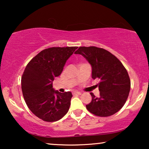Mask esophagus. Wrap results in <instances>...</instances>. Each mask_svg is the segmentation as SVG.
Wrapping results in <instances>:
<instances>
[{
	"label": "esophagus",
	"instance_id": "obj_1",
	"mask_svg": "<svg viewBox=\"0 0 149 149\" xmlns=\"http://www.w3.org/2000/svg\"><path fill=\"white\" fill-rule=\"evenodd\" d=\"M81 93L79 92V91H74V92L72 93L73 95H81Z\"/></svg>",
	"mask_w": 149,
	"mask_h": 149
}]
</instances>
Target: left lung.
Returning <instances> with one entry per match:
<instances>
[{
  "label": "left lung",
  "mask_w": 149,
  "mask_h": 149,
  "mask_svg": "<svg viewBox=\"0 0 149 149\" xmlns=\"http://www.w3.org/2000/svg\"><path fill=\"white\" fill-rule=\"evenodd\" d=\"M75 54L84 57L92 68L91 77L99 79L100 96L92 97L86 105L91 113L99 117H109L117 113L127 100L131 87L130 79L119 59L111 53L96 47H80Z\"/></svg>",
  "instance_id": "8db88e82"
}]
</instances>
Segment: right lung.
Here are the masks:
<instances>
[{"label":"right lung","mask_w":149,"mask_h":149,"mask_svg":"<svg viewBox=\"0 0 149 149\" xmlns=\"http://www.w3.org/2000/svg\"><path fill=\"white\" fill-rule=\"evenodd\" d=\"M77 49H45L30 61L24 71L21 80L24 98L32 113L45 121H58L68 113L72 93L54 90L53 81L61 74L67 60Z\"/></svg>","instance_id":"add662e5"}]
</instances>
